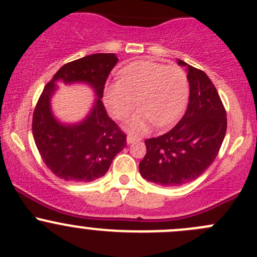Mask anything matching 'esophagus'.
I'll return each mask as SVG.
<instances>
[{
    "label": "esophagus",
    "instance_id": "1",
    "mask_svg": "<svg viewBox=\"0 0 257 257\" xmlns=\"http://www.w3.org/2000/svg\"><path fill=\"white\" fill-rule=\"evenodd\" d=\"M139 141H141V139L136 138V137H133V136L126 137V144H133V143H136V142H139Z\"/></svg>",
    "mask_w": 257,
    "mask_h": 257
}]
</instances>
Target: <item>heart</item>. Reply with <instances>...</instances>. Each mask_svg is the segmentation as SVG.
I'll return each mask as SVG.
<instances>
[{"label":"heart","instance_id":"1","mask_svg":"<svg viewBox=\"0 0 257 257\" xmlns=\"http://www.w3.org/2000/svg\"><path fill=\"white\" fill-rule=\"evenodd\" d=\"M189 98L185 72L175 66L136 61L123 67L118 80L104 88V103L114 119L132 112L137 99L139 110L126 121L129 132L143 134L155 124L170 126L183 115Z\"/></svg>","mask_w":257,"mask_h":257}]
</instances>
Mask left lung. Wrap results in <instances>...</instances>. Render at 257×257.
Masks as SVG:
<instances>
[{"instance_id": "left-lung-1", "label": "left lung", "mask_w": 257, "mask_h": 257, "mask_svg": "<svg viewBox=\"0 0 257 257\" xmlns=\"http://www.w3.org/2000/svg\"><path fill=\"white\" fill-rule=\"evenodd\" d=\"M185 67L190 88L188 109L168 133L145 141L139 172L150 183L180 186L200 177L219 153L226 133V112L216 88L200 69Z\"/></svg>"}]
</instances>
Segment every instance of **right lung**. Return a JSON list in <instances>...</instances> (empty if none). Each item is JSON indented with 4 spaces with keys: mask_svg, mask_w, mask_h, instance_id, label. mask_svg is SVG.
Listing matches in <instances>:
<instances>
[{
    "mask_svg": "<svg viewBox=\"0 0 257 257\" xmlns=\"http://www.w3.org/2000/svg\"><path fill=\"white\" fill-rule=\"evenodd\" d=\"M116 62L114 53H94L64 64L38 99L32 121L35 143L48 169L63 180L89 183L103 177L125 147L126 136L102 103L105 80ZM61 82L92 88L96 100L82 121L64 123L54 115L50 99Z\"/></svg>",
    "mask_w": 257,
    "mask_h": 257,
    "instance_id": "obj_1",
    "label": "right lung"
}]
</instances>
